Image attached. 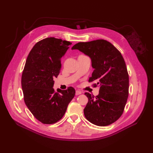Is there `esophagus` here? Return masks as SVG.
<instances>
[{"label": "esophagus", "mask_w": 153, "mask_h": 153, "mask_svg": "<svg viewBox=\"0 0 153 153\" xmlns=\"http://www.w3.org/2000/svg\"><path fill=\"white\" fill-rule=\"evenodd\" d=\"M80 94H82V92H81L80 91H79V90H77L76 91V95H80Z\"/></svg>", "instance_id": "esophagus-1"}]
</instances>
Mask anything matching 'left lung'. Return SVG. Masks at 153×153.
<instances>
[{
  "instance_id": "8db88e82",
  "label": "left lung",
  "mask_w": 153,
  "mask_h": 153,
  "mask_svg": "<svg viewBox=\"0 0 153 153\" xmlns=\"http://www.w3.org/2000/svg\"><path fill=\"white\" fill-rule=\"evenodd\" d=\"M71 49L79 50L91 58L94 70L89 82L96 81L99 87L96 97L85 93L88 102L84 115L96 126L111 124L122 114L128 97L129 76L121 53L103 39L80 42Z\"/></svg>"
}]
</instances>
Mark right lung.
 Wrapping results in <instances>:
<instances>
[{
    "instance_id": "add662e5",
    "label": "right lung",
    "mask_w": 153,
    "mask_h": 153,
    "mask_svg": "<svg viewBox=\"0 0 153 153\" xmlns=\"http://www.w3.org/2000/svg\"><path fill=\"white\" fill-rule=\"evenodd\" d=\"M71 43L48 37L39 41L30 51L22 76L24 101L35 118L45 124L60 120L75 96L73 87L54 91V78L62 67L61 58Z\"/></svg>"
}]
</instances>
